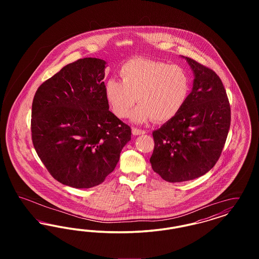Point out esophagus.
<instances>
[{"label": "esophagus", "mask_w": 259, "mask_h": 259, "mask_svg": "<svg viewBox=\"0 0 259 259\" xmlns=\"http://www.w3.org/2000/svg\"><path fill=\"white\" fill-rule=\"evenodd\" d=\"M146 131L142 130V129H138V128H132V134L134 136L143 135L145 134Z\"/></svg>", "instance_id": "esophagus-1"}]
</instances>
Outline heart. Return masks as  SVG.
<instances>
[{
    "label": "heart",
    "instance_id": "heart-1",
    "mask_svg": "<svg viewBox=\"0 0 259 259\" xmlns=\"http://www.w3.org/2000/svg\"><path fill=\"white\" fill-rule=\"evenodd\" d=\"M119 75L121 81L115 78L106 81L105 98L119 118L129 114L137 98L140 104L131 114L136 123L172 119L182 111L190 93V76L179 65L132 59L120 67Z\"/></svg>",
    "mask_w": 259,
    "mask_h": 259
}]
</instances>
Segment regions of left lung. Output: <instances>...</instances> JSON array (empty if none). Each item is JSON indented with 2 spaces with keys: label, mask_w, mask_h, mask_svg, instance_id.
<instances>
[{
  "label": "left lung",
  "mask_w": 259,
  "mask_h": 259,
  "mask_svg": "<svg viewBox=\"0 0 259 259\" xmlns=\"http://www.w3.org/2000/svg\"><path fill=\"white\" fill-rule=\"evenodd\" d=\"M185 58L193 72L184 108L153 131V171L169 183L197 179L215 165L228 135L231 111L221 78L212 70Z\"/></svg>",
  "instance_id": "1"
}]
</instances>
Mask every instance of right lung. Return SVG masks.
Returning <instances> with one entry per match:
<instances>
[{
  "mask_svg": "<svg viewBox=\"0 0 259 259\" xmlns=\"http://www.w3.org/2000/svg\"><path fill=\"white\" fill-rule=\"evenodd\" d=\"M107 62L83 58L68 64L37 88L32 105V141L59 183L74 188L102 184L131 140V128L109 111Z\"/></svg>",
  "mask_w": 259,
  "mask_h": 259,
  "instance_id": "1",
  "label": "right lung"
}]
</instances>
